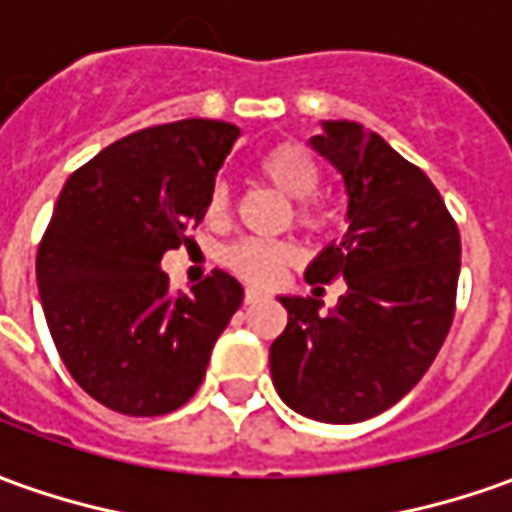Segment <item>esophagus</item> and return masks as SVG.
<instances>
[{"mask_svg":"<svg viewBox=\"0 0 512 512\" xmlns=\"http://www.w3.org/2000/svg\"><path fill=\"white\" fill-rule=\"evenodd\" d=\"M264 298H267V295H264L262 290H253V287H250V290H245V303H248V306L264 301Z\"/></svg>","mask_w":512,"mask_h":512,"instance_id":"1","label":"esophagus"}]
</instances>
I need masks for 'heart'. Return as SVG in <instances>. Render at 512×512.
<instances>
[{
    "mask_svg": "<svg viewBox=\"0 0 512 512\" xmlns=\"http://www.w3.org/2000/svg\"><path fill=\"white\" fill-rule=\"evenodd\" d=\"M259 172L276 192L290 197V200H298L295 217L301 225L317 228L326 222V211L312 200L317 183H320V167H317L315 155L309 153L303 144L281 142L270 147L259 161ZM206 214L214 222H220L228 214V189L222 183L211 189ZM292 259H295L292 245L270 242V239H242L225 253V264L234 270L236 276L245 278L250 284H262V287L273 284Z\"/></svg>",
    "mask_w": 512,
    "mask_h": 512,
    "instance_id": "obj_1",
    "label": "heart"
}]
</instances>
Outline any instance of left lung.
<instances>
[{
    "label": "left lung",
    "mask_w": 512,
    "mask_h": 512,
    "mask_svg": "<svg viewBox=\"0 0 512 512\" xmlns=\"http://www.w3.org/2000/svg\"><path fill=\"white\" fill-rule=\"evenodd\" d=\"M309 147L340 172L343 239L306 267L309 284L343 278L337 306L278 295L287 329L270 345L281 401L303 418L357 424L421 382L454 317L460 234L418 167L359 122H320Z\"/></svg>",
    "instance_id": "obj_1"
}]
</instances>
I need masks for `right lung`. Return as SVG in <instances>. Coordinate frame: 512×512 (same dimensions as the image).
Returning a JSON list of instances; mask_svg holds the SVG:
<instances>
[{"mask_svg": "<svg viewBox=\"0 0 512 512\" xmlns=\"http://www.w3.org/2000/svg\"><path fill=\"white\" fill-rule=\"evenodd\" d=\"M239 128L181 119L119 139L63 186L35 259L47 326L74 382L122 415H167L195 396L242 303L214 270L169 292L164 253L206 217Z\"/></svg>", "mask_w": 512, "mask_h": 512, "instance_id": "1", "label": "right lung"}]
</instances>
